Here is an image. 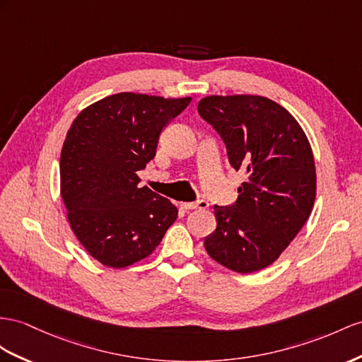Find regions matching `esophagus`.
Here are the masks:
<instances>
[{
  "label": "esophagus",
  "instance_id": "34e87169",
  "mask_svg": "<svg viewBox=\"0 0 362 362\" xmlns=\"http://www.w3.org/2000/svg\"><path fill=\"white\" fill-rule=\"evenodd\" d=\"M209 203L206 200H197L191 203H180V208L185 211H192V209H206Z\"/></svg>",
  "mask_w": 362,
  "mask_h": 362
}]
</instances>
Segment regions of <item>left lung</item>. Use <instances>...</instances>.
I'll return each mask as SVG.
<instances>
[{"instance_id": "obj_1", "label": "left lung", "mask_w": 362, "mask_h": 362, "mask_svg": "<svg viewBox=\"0 0 362 362\" xmlns=\"http://www.w3.org/2000/svg\"><path fill=\"white\" fill-rule=\"evenodd\" d=\"M199 115L216 129L233 168L246 173L234 205H214L206 252L240 274L272 264L309 218L317 174L310 144L289 111L263 96H208Z\"/></svg>"}]
</instances>
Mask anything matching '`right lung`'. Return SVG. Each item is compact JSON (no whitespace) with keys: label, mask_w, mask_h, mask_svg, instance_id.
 I'll return each mask as SVG.
<instances>
[{"label":"right lung","mask_w":362,"mask_h":362,"mask_svg":"<svg viewBox=\"0 0 362 362\" xmlns=\"http://www.w3.org/2000/svg\"><path fill=\"white\" fill-rule=\"evenodd\" d=\"M191 98L117 93L82 110L61 151V196L69 221L93 258L125 267L150 255L177 208L137 185L160 134Z\"/></svg>","instance_id":"add662e5"}]
</instances>
